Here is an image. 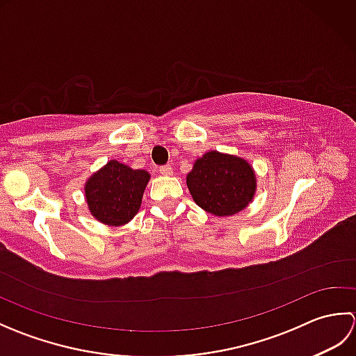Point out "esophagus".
I'll return each instance as SVG.
<instances>
[{"label": "esophagus", "mask_w": 356, "mask_h": 356, "mask_svg": "<svg viewBox=\"0 0 356 356\" xmlns=\"http://www.w3.org/2000/svg\"><path fill=\"white\" fill-rule=\"evenodd\" d=\"M159 171H161L162 174H166V176H170V174H172L171 165H162V166H159Z\"/></svg>", "instance_id": "1"}]
</instances>
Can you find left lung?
Segmentation results:
<instances>
[{"label": "left lung", "mask_w": 356, "mask_h": 356, "mask_svg": "<svg viewBox=\"0 0 356 356\" xmlns=\"http://www.w3.org/2000/svg\"><path fill=\"white\" fill-rule=\"evenodd\" d=\"M194 202L214 216H232L254 197L255 176L246 161L209 151L186 176Z\"/></svg>", "instance_id": "8db88e82"}]
</instances>
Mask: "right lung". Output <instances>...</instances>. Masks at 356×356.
Listing matches in <instances>:
<instances>
[{
  "label": "right lung",
  "instance_id": "add662e5",
  "mask_svg": "<svg viewBox=\"0 0 356 356\" xmlns=\"http://www.w3.org/2000/svg\"><path fill=\"white\" fill-rule=\"evenodd\" d=\"M149 174L111 161L93 174L86 185V197L97 220L120 226L138 214Z\"/></svg>",
  "mask_w": 356,
  "mask_h": 356
}]
</instances>
